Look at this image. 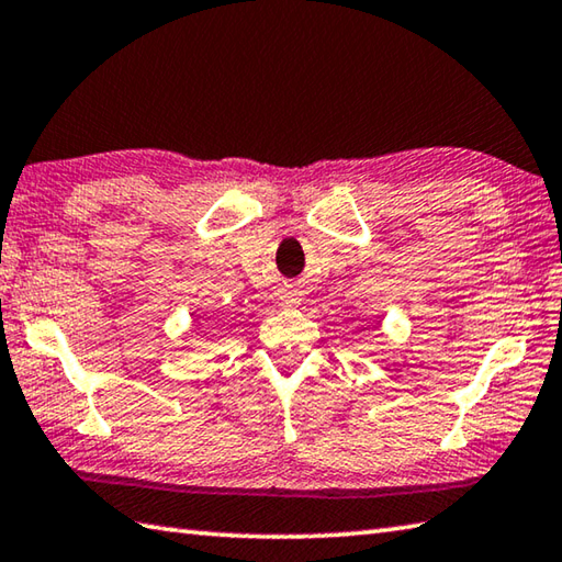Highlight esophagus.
Returning a JSON list of instances; mask_svg holds the SVG:
<instances>
[{
  "label": "esophagus",
  "mask_w": 562,
  "mask_h": 562,
  "mask_svg": "<svg viewBox=\"0 0 562 562\" xmlns=\"http://www.w3.org/2000/svg\"><path fill=\"white\" fill-rule=\"evenodd\" d=\"M285 303L293 305V303H299V299H293V295H285Z\"/></svg>",
  "instance_id": "esophagus-1"
}]
</instances>
